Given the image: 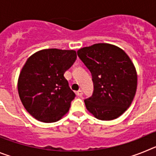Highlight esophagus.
<instances>
[{
    "instance_id": "34e87169",
    "label": "esophagus",
    "mask_w": 156,
    "mask_h": 156,
    "mask_svg": "<svg viewBox=\"0 0 156 156\" xmlns=\"http://www.w3.org/2000/svg\"><path fill=\"white\" fill-rule=\"evenodd\" d=\"M76 95L78 96V97H81V96L83 94V92L82 90H79L78 91L76 92Z\"/></svg>"
}]
</instances>
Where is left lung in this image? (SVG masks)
Segmentation results:
<instances>
[{
  "label": "left lung",
  "mask_w": 156,
  "mask_h": 156,
  "mask_svg": "<svg viewBox=\"0 0 156 156\" xmlns=\"http://www.w3.org/2000/svg\"><path fill=\"white\" fill-rule=\"evenodd\" d=\"M77 55L90 72L94 83L93 94L84 100L87 109L101 120L120 116L137 90V73L129 56L109 44L85 47Z\"/></svg>",
  "instance_id": "1"
}]
</instances>
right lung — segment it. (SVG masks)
I'll list each match as a JSON object with an SVG mask.
<instances>
[{
	"label": "right lung",
	"mask_w": 156,
	"mask_h": 156,
	"mask_svg": "<svg viewBox=\"0 0 156 156\" xmlns=\"http://www.w3.org/2000/svg\"><path fill=\"white\" fill-rule=\"evenodd\" d=\"M76 59L73 50H41L27 59L18 81L19 98L37 120L54 122L69 111L76 94L64 73Z\"/></svg>",
	"instance_id": "1"
}]
</instances>
